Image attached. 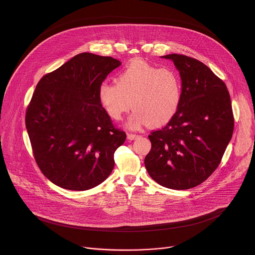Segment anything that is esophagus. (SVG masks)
Here are the masks:
<instances>
[{
    "instance_id": "esophagus-1",
    "label": "esophagus",
    "mask_w": 255,
    "mask_h": 255,
    "mask_svg": "<svg viewBox=\"0 0 255 255\" xmlns=\"http://www.w3.org/2000/svg\"><path fill=\"white\" fill-rule=\"evenodd\" d=\"M139 137H140V135H137V134H132V133H128L127 134V138L129 140H135V139H137Z\"/></svg>"
}]
</instances>
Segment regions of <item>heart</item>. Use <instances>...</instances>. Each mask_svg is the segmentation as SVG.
I'll return each instance as SVG.
<instances>
[{"label": "heart", "mask_w": 255, "mask_h": 255, "mask_svg": "<svg viewBox=\"0 0 255 255\" xmlns=\"http://www.w3.org/2000/svg\"><path fill=\"white\" fill-rule=\"evenodd\" d=\"M98 96L113 120L120 121L133 108L127 126L136 130L146 124L161 127L171 121L180 107L183 90L174 70L137 60L119 72L116 84L103 82Z\"/></svg>", "instance_id": "obj_1"}]
</instances>
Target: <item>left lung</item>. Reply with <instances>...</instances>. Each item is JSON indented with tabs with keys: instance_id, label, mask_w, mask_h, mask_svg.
Listing matches in <instances>:
<instances>
[{
	"instance_id": "left-lung-1",
	"label": "left lung",
	"mask_w": 255,
	"mask_h": 255,
	"mask_svg": "<svg viewBox=\"0 0 255 255\" xmlns=\"http://www.w3.org/2000/svg\"><path fill=\"white\" fill-rule=\"evenodd\" d=\"M161 57L178 70L183 97L173 119L148 136L144 164L160 186L188 190L220 164L234 129L232 105L226 85L203 62L175 53Z\"/></svg>"
}]
</instances>
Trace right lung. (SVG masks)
I'll list each match as a JSON object with an SVG mask.
<instances>
[{"instance_id":"right-lung-1","label":"right lung","mask_w":255,"mask_h":255,"mask_svg":"<svg viewBox=\"0 0 255 255\" xmlns=\"http://www.w3.org/2000/svg\"><path fill=\"white\" fill-rule=\"evenodd\" d=\"M121 65L118 59L80 53L36 86L26 129L36 162L52 183L70 191L100 185L114 168V152L125 142L98 96L100 85Z\"/></svg>"}]
</instances>
